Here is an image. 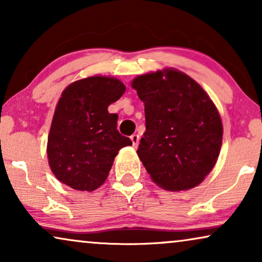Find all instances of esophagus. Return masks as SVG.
<instances>
[{
  "mask_svg": "<svg viewBox=\"0 0 262 262\" xmlns=\"http://www.w3.org/2000/svg\"><path fill=\"white\" fill-rule=\"evenodd\" d=\"M130 138H131L132 145H134L135 148H137V145H138V143H139V136L138 135H132Z\"/></svg>",
  "mask_w": 262,
  "mask_h": 262,
  "instance_id": "34e87169",
  "label": "esophagus"
}]
</instances>
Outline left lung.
<instances>
[{"label": "left lung", "mask_w": 262, "mask_h": 262, "mask_svg": "<svg viewBox=\"0 0 262 262\" xmlns=\"http://www.w3.org/2000/svg\"><path fill=\"white\" fill-rule=\"evenodd\" d=\"M145 132L137 150L152 181L168 191L202 182L216 164L223 126L212 100L194 80L166 69L136 77Z\"/></svg>", "instance_id": "left-lung-1"}]
</instances>
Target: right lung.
Here are the masks:
<instances>
[{
	"instance_id": "add662e5",
	"label": "right lung",
	"mask_w": 262,
	"mask_h": 262,
	"mask_svg": "<svg viewBox=\"0 0 262 262\" xmlns=\"http://www.w3.org/2000/svg\"><path fill=\"white\" fill-rule=\"evenodd\" d=\"M123 82L92 76L64 89L48 139L52 173L78 191H94L108 177L114 157L130 138L117 130L118 116L108 106L125 93Z\"/></svg>"
}]
</instances>
